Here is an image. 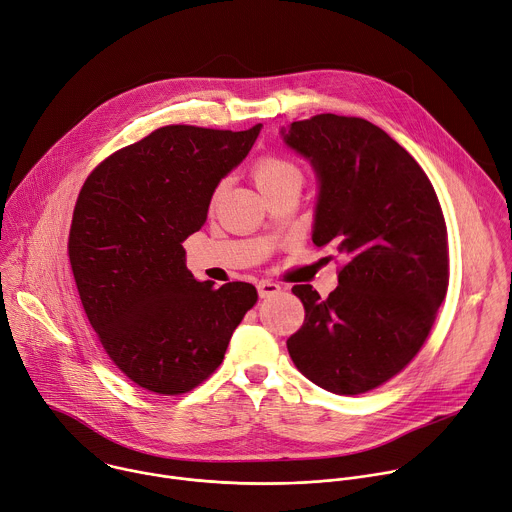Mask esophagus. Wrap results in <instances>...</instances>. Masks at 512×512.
Masks as SVG:
<instances>
[{"label":"esophagus","instance_id":"esophagus-1","mask_svg":"<svg viewBox=\"0 0 512 512\" xmlns=\"http://www.w3.org/2000/svg\"><path fill=\"white\" fill-rule=\"evenodd\" d=\"M257 289H259V296L261 298H271V296H275V294H279V291H281V287L277 283H273V281H259Z\"/></svg>","mask_w":512,"mask_h":512}]
</instances>
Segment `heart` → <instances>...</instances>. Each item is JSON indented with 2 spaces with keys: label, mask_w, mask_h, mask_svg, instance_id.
Wrapping results in <instances>:
<instances>
[{
  "label": "heart",
  "mask_w": 512,
  "mask_h": 512,
  "mask_svg": "<svg viewBox=\"0 0 512 512\" xmlns=\"http://www.w3.org/2000/svg\"><path fill=\"white\" fill-rule=\"evenodd\" d=\"M251 172H253V180H255L257 188L261 190V194L265 198L279 190H289V188L300 190L302 182H304L302 168L294 160L287 156H281V154L259 156L255 160ZM223 188H225V182H221L212 190V196H210L212 206L218 202V198H221Z\"/></svg>",
  "instance_id": "1"
}]
</instances>
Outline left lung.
<instances>
[{"mask_svg": "<svg viewBox=\"0 0 512 512\" xmlns=\"http://www.w3.org/2000/svg\"><path fill=\"white\" fill-rule=\"evenodd\" d=\"M285 143L306 156L320 198L312 241L344 257L324 300L287 340L298 371L336 395L369 393L417 356L450 283L446 218L421 166L381 127L334 113L294 121Z\"/></svg>", "mask_w": 512, "mask_h": 512, "instance_id": "obj_1", "label": "left lung"}]
</instances>
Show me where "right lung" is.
<instances>
[{"label":"right lung","mask_w":512,"mask_h":512,"mask_svg":"<svg viewBox=\"0 0 512 512\" xmlns=\"http://www.w3.org/2000/svg\"><path fill=\"white\" fill-rule=\"evenodd\" d=\"M259 129L160 127L105 158L79 192L68 261L81 304L115 367L145 391L204 383L257 304L251 283L196 281L182 243Z\"/></svg>","instance_id":"1"}]
</instances>
